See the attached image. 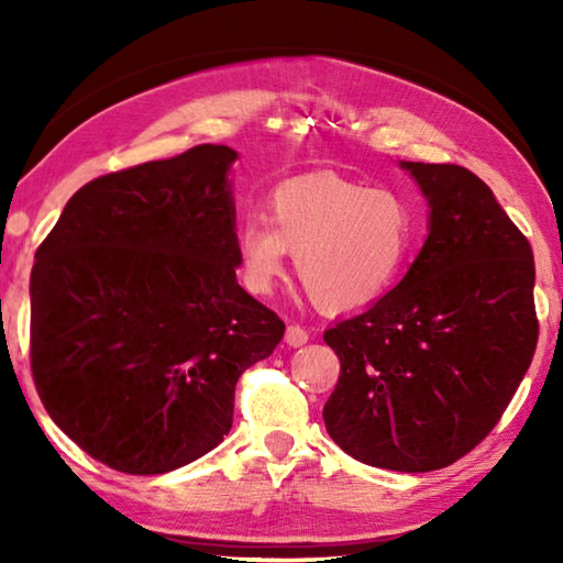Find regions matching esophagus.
Here are the masks:
<instances>
[{
  "instance_id": "obj_1",
  "label": "esophagus",
  "mask_w": 563,
  "mask_h": 563,
  "mask_svg": "<svg viewBox=\"0 0 563 563\" xmlns=\"http://www.w3.org/2000/svg\"><path fill=\"white\" fill-rule=\"evenodd\" d=\"M285 342H288L290 347L305 345V342H308V330L300 325H288V330H285Z\"/></svg>"
}]
</instances>
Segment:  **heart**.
Segmentation results:
<instances>
[{
  "instance_id": "1",
  "label": "heart",
  "mask_w": 563,
  "mask_h": 563,
  "mask_svg": "<svg viewBox=\"0 0 563 563\" xmlns=\"http://www.w3.org/2000/svg\"><path fill=\"white\" fill-rule=\"evenodd\" d=\"M241 280L265 295L285 275L288 253L302 290L322 310L350 312L377 302L415 255V208L393 188L335 174L290 178L268 198V221L238 225Z\"/></svg>"
}]
</instances>
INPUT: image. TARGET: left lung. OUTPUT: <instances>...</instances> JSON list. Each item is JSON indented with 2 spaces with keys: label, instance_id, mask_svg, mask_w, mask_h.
<instances>
[{
  "label": "left lung",
  "instance_id": "1",
  "mask_svg": "<svg viewBox=\"0 0 563 563\" xmlns=\"http://www.w3.org/2000/svg\"><path fill=\"white\" fill-rule=\"evenodd\" d=\"M402 168L430 235L373 308L325 330L340 377L322 409L340 450L393 472L450 466L511 402L539 340L533 253L492 188L456 164Z\"/></svg>",
  "mask_w": 563,
  "mask_h": 563
}]
</instances>
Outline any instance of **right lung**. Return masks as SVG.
<instances>
[{"mask_svg": "<svg viewBox=\"0 0 563 563\" xmlns=\"http://www.w3.org/2000/svg\"><path fill=\"white\" fill-rule=\"evenodd\" d=\"M233 161L203 144L93 178L36 251V393L117 472L164 474L221 444L238 377L285 332L235 280Z\"/></svg>", "mask_w": 563, "mask_h": 563, "instance_id": "right-lung-1", "label": "right lung"}]
</instances>
